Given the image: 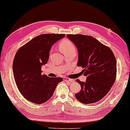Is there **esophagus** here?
Returning <instances> with one entry per match:
<instances>
[{
    "mask_svg": "<svg viewBox=\"0 0 130 130\" xmlns=\"http://www.w3.org/2000/svg\"><path fill=\"white\" fill-rule=\"evenodd\" d=\"M63 80L67 82H69V83H72L74 82V80L72 79H70L68 78H63Z\"/></svg>",
    "mask_w": 130,
    "mask_h": 130,
    "instance_id": "1",
    "label": "esophagus"
}]
</instances>
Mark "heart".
I'll use <instances>...</instances> for the list:
<instances>
[{
    "instance_id": "b5f03b06",
    "label": "heart",
    "mask_w": 130,
    "mask_h": 130,
    "mask_svg": "<svg viewBox=\"0 0 130 130\" xmlns=\"http://www.w3.org/2000/svg\"><path fill=\"white\" fill-rule=\"evenodd\" d=\"M60 48L63 52L75 50V48L73 43L68 39H65L60 43Z\"/></svg>"
}]
</instances>
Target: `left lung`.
<instances>
[{"instance_id":"1","label":"left lung","mask_w":130,"mask_h":130,"mask_svg":"<svg viewBox=\"0 0 130 130\" xmlns=\"http://www.w3.org/2000/svg\"><path fill=\"white\" fill-rule=\"evenodd\" d=\"M77 47L78 67H82L85 82L79 79L81 90L75 96L83 104L95 103L103 99L111 89L117 74V61L112 51L89 35L68 34Z\"/></svg>"}]
</instances>
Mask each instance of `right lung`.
Listing matches in <instances>:
<instances>
[{"label": "right lung", "instance_id": "1", "mask_svg": "<svg viewBox=\"0 0 130 130\" xmlns=\"http://www.w3.org/2000/svg\"><path fill=\"white\" fill-rule=\"evenodd\" d=\"M63 34H45L35 37L20 47L13 62L15 82L24 97L40 104L52 97L61 77L42 74V66L46 64L52 45L65 37Z\"/></svg>", "mask_w": 130, "mask_h": 130}]
</instances>
